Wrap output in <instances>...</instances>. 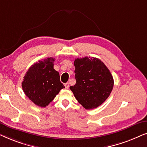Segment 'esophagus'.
Here are the masks:
<instances>
[{"instance_id": "esophagus-1", "label": "esophagus", "mask_w": 147, "mask_h": 147, "mask_svg": "<svg viewBox=\"0 0 147 147\" xmlns=\"http://www.w3.org/2000/svg\"><path fill=\"white\" fill-rule=\"evenodd\" d=\"M64 86H65V89H68V88H69V83H65L64 84Z\"/></svg>"}]
</instances>
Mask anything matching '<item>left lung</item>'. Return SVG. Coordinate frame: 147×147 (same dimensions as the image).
I'll return each instance as SVG.
<instances>
[{"instance_id":"left-lung-1","label":"left lung","mask_w":147,"mask_h":147,"mask_svg":"<svg viewBox=\"0 0 147 147\" xmlns=\"http://www.w3.org/2000/svg\"><path fill=\"white\" fill-rule=\"evenodd\" d=\"M76 84L70 86L78 102L86 110L98 107L109 97L114 86L111 73L96 57L77 58L74 61Z\"/></svg>"}]
</instances>
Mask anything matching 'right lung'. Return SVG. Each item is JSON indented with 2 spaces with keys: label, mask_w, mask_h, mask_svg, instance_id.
Segmentation results:
<instances>
[{
  "label": "right lung",
  "mask_w": 147,
  "mask_h": 147,
  "mask_svg": "<svg viewBox=\"0 0 147 147\" xmlns=\"http://www.w3.org/2000/svg\"><path fill=\"white\" fill-rule=\"evenodd\" d=\"M55 59L48 57L32 65L22 82L25 95L35 105L46 107L64 87L59 72L53 68Z\"/></svg>",
  "instance_id": "add662e5"
}]
</instances>
